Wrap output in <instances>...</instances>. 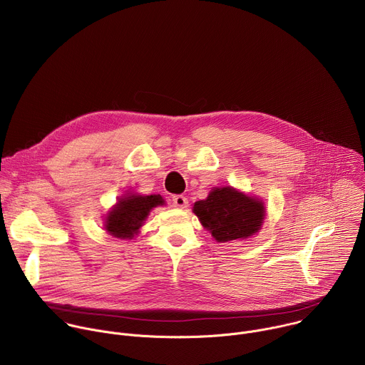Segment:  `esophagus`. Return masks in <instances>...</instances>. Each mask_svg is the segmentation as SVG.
<instances>
[{"label": "esophagus", "mask_w": 365, "mask_h": 365, "mask_svg": "<svg viewBox=\"0 0 365 365\" xmlns=\"http://www.w3.org/2000/svg\"><path fill=\"white\" fill-rule=\"evenodd\" d=\"M173 205L176 207H180V210H185V207H187V197H185L183 195H176L173 196Z\"/></svg>", "instance_id": "1"}]
</instances>
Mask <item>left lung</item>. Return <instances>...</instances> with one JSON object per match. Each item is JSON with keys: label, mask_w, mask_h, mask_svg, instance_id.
<instances>
[{"label": "left lung", "mask_w": 365, "mask_h": 365, "mask_svg": "<svg viewBox=\"0 0 365 365\" xmlns=\"http://www.w3.org/2000/svg\"><path fill=\"white\" fill-rule=\"evenodd\" d=\"M193 212L218 242L254 235L262 230L266 217L262 200L231 186L212 189L206 199L195 202Z\"/></svg>", "instance_id": "left-lung-1"}]
</instances>
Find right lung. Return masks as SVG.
Here are the masks:
<instances>
[{"label":"right lung","mask_w":365,"mask_h":365,"mask_svg":"<svg viewBox=\"0 0 365 365\" xmlns=\"http://www.w3.org/2000/svg\"><path fill=\"white\" fill-rule=\"evenodd\" d=\"M165 205L160 195H134L121 197L106 218V230L117 238L131 240L144 224L153 207Z\"/></svg>","instance_id":"add662e5"}]
</instances>
